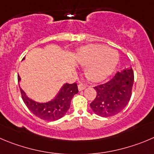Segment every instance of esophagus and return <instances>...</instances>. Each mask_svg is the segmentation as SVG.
<instances>
[{"label": "esophagus", "mask_w": 154, "mask_h": 154, "mask_svg": "<svg viewBox=\"0 0 154 154\" xmlns=\"http://www.w3.org/2000/svg\"><path fill=\"white\" fill-rule=\"evenodd\" d=\"M78 88L79 91H82L84 90L85 88H86V85H85L82 84V83H80V84L78 85Z\"/></svg>", "instance_id": "esophagus-1"}]
</instances>
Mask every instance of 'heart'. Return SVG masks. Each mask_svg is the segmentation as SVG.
<instances>
[{
  "label": "heart",
  "instance_id": "1",
  "mask_svg": "<svg viewBox=\"0 0 154 154\" xmlns=\"http://www.w3.org/2000/svg\"><path fill=\"white\" fill-rule=\"evenodd\" d=\"M119 57L116 50L103 45H89L80 51L76 61L82 66H87L85 73L90 79L100 82L110 75L116 68Z\"/></svg>",
  "mask_w": 154,
  "mask_h": 154
}]
</instances>
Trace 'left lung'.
Here are the masks:
<instances>
[{
	"label": "left lung",
	"instance_id": "obj_1",
	"mask_svg": "<svg viewBox=\"0 0 154 154\" xmlns=\"http://www.w3.org/2000/svg\"><path fill=\"white\" fill-rule=\"evenodd\" d=\"M134 72L132 68L118 72L105 84L94 87L97 95L90 104L97 115L109 117L120 112L126 106L131 96Z\"/></svg>",
	"mask_w": 154,
	"mask_h": 154
}]
</instances>
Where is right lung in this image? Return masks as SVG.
Listing matches in <instances>:
<instances>
[{
	"label": "right lung",
	"mask_w": 154,
	"mask_h": 154,
	"mask_svg": "<svg viewBox=\"0 0 154 154\" xmlns=\"http://www.w3.org/2000/svg\"><path fill=\"white\" fill-rule=\"evenodd\" d=\"M25 58H23L24 60ZM21 79L18 76V82ZM22 97L26 106L33 114L42 119L56 121L62 118L70 107V102L73 96L79 92L76 83L64 84L57 96L48 102H38L27 96L26 92L20 88Z\"/></svg>",
	"instance_id": "right-lung-1"
}]
</instances>
